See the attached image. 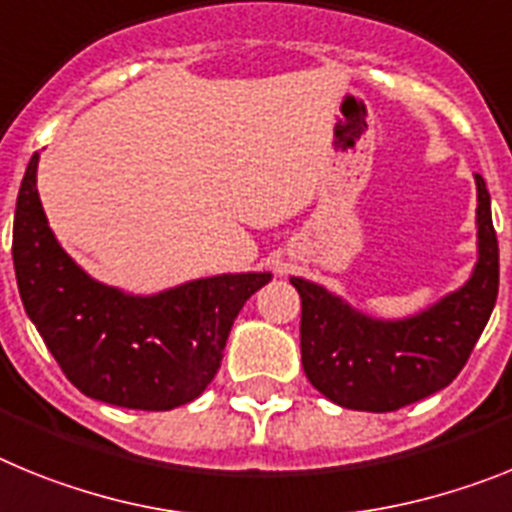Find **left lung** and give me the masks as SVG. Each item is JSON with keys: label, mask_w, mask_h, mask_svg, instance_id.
<instances>
[{"label": "left lung", "mask_w": 512, "mask_h": 512, "mask_svg": "<svg viewBox=\"0 0 512 512\" xmlns=\"http://www.w3.org/2000/svg\"><path fill=\"white\" fill-rule=\"evenodd\" d=\"M477 180V265L459 291L407 319H376L304 278L301 363L330 402L363 412H394L446 389L469 361L497 301L500 252L490 193Z\"/></svg>", "instance_id": "1"}]
</instances>
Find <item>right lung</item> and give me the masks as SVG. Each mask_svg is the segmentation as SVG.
<instances>
[{
  "mask_svg": "<svg viewBox=\"0 0 512 512\" xmlns=\"http://www.w3.org/2000/svg\"><path fill=\"white\" fill-rule=\"evenodd\" d=\"M35 172L38 154L17 195L12 260L22 306L66 379L87 397L128 410H175L201 397L244 301L273 275H211L154 296L105 286L53 237Z\"/></svg>",
  "mask_w": 512,
  "mask_h": 512,
  "instance_id": "obj_1",
  "label": "right lung"
}]
</instances>
